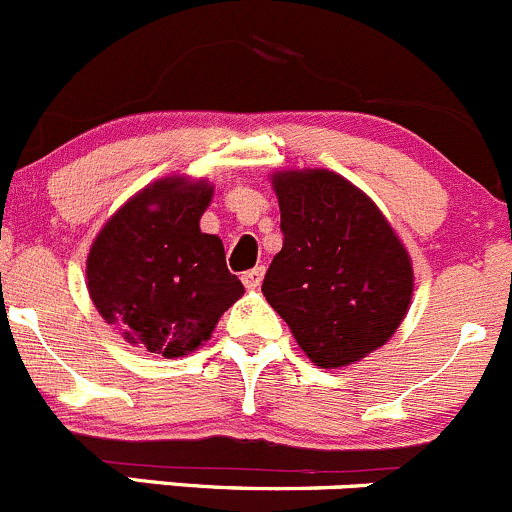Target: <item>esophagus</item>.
Instances as JSON below:
<instances>
[{
    "label": "esophagus",
    "instance_id": "1",
    "mask_svg": "<svg viewBox=\"0 0 512 512\" xmlns=\"http://www.w3.org/2000/svg\"><path fill=\"white\" fill-rule=\"evenodd\" d=\"M241 281H244L246 288H258V286H261L263 266H256V268H251V271H246L244 276H241Z\"/></svg>",
    "mask_w": 512,
    "mask_h": 512
}]
</instances>
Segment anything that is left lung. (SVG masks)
<instances>
[{
	"label": "left lung",
	"mask_w": 512,
	"mask_h": 512,
	"mask_svg": "<svg viewBox=\"0 0 512 512\" xmlns=\"http://www.w3.org/2000/svg\"><path fill=\"white\" fill-rule=\"evenodd\" d=\"M283 246L263 296L311 363L343 368L378 351L411 308L413 263L383 211L328 169L271 176Z\"/></svg>",
	"instance_id": "1"
}]
</instances>
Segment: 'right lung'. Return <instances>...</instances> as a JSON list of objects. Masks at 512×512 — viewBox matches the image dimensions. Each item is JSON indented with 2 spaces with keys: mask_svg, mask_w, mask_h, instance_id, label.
Returning a JSON list of instances; mask_svg holds the SVG:
<instances>
[{
  "mask_svg": "<svg viewBox=\"0 0 512 512\" xmlns=\"http://www.w3.org/2000/svg\"><path fill=\"white\" fill-rule=\"evenodd\" d=\"M211 196L206 179L164 176L136 191L96 234L86 288L99 316L131 346L189 356L244 296L221 239L199 226Z\"/></svg>",
  "mask_w": 512,
  "mask_h": 512,
  "instance_id": "obj_1",
  "label": "right lung"
}]
</instances>
